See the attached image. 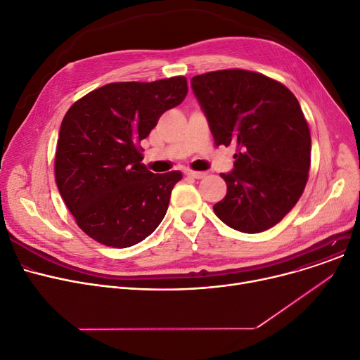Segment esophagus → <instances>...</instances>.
<instances>
[{
    "label": "esophagus",
    "mask_w": 360,
    "mask_h": 360,
    "mask_svg": "<svg viewBox=\"0 0 360 360\" xmlns=\"http://www.w3.org/2000/svg\"><path fill=\"white\" fill-rule=\"evenodd\" d=\"M186 174L188 176V177H192V179H203L205 176H206V173H203V172H192V170H188V172H186Z\"/></svg>",
    "instance_id": "1"
}]
</instances>
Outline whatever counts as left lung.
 I'll list each match as a JSON object with an SVG mask.
<instances>
[{"label":"left lung","mask_w":360,"mask_h":360,"mask_svg":"<svg viewBox=\"0 0 360 360\" xmlns=\"http://www.w3.org/2000/svg\"><path fill=\"white\" fill-rule=\"evenodd\" d=\"M217 145H236L234 170L222 173L217 217L245 234L281 222L300 200L311 164V135L301 105L263 74L222 70L192 78Z\"/></svg>","instance_id":"1"}]
</instances>
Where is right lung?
<instances>
[{
	"instance_id": "1",
	"label": "right lung",
	"mask_w": 360,
	"mask_h": 360,
	"mask_svg": "<svg viewBox=\"0 0 360 360\" xmlns=\"http://www.w3.org/2000/svg\"><path fill=\"white\" fill-rule=\"evenodd\" d=\"M187 94V79L112 82L75 101L63 117L55 180L77 225L100 244L126 248L151 236L180 172L154 174L141 141Z\"/></svg>"
}]
</instances>
